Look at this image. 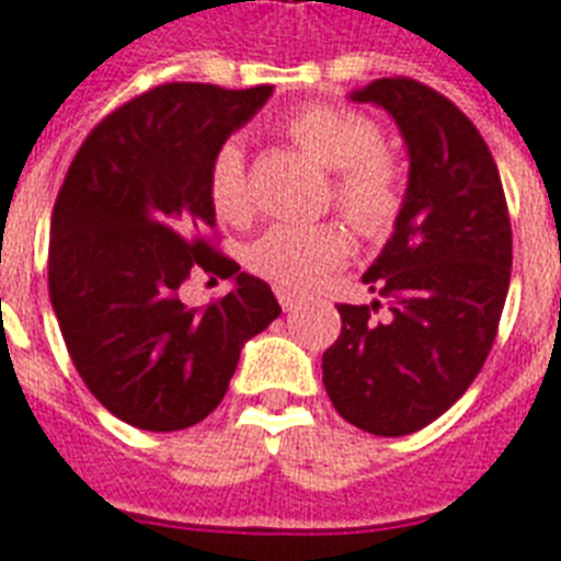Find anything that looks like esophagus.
Segmentation results:
<instances>
[{
  "mask_svg": "<svg viewBox=\"0 0 561 561\" xmlns=\"http://www.w3.org/2000/svg\"><path fill=\"white\" fill-rule=\"evenodd\" d=\"M277 301H280V307H284L286 312H293L295 309V298H289L286 293H277Z\"/></svg>",
  "mask_w": 561,
  "mask_h": 561,
  "instance_id": "obj_1",
  "label": "esophagus"
}]
</instances>
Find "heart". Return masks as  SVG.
Here are the masks:
<instances>
[{"label": "heart", "instance_id": "b5f03b06", "mask_svg": "<svg viewBox=\"0 0 561 561\" xmlns=\"http://www.w3.org/2000/svg\"><path fill=\"white\" fill-rule=\"evenodd\" d=\"M286 136L333 173L330 199L358 234L379 237L397 222L405 176L400 161L382 147V133L367 115L333 103H312L289 118ZM208 199L222 222L240 226L252 217V182L243 147L237 141H226L210 159ZM347 254L351 240L344 228L321 222L268 228L254 240L245 260L254 275L266 277L280 293L301 295L321 284L327 272L342 266Z\"/></svg>", "mask_w": 561, "mask_h": 561}]
</instances>
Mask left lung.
Wrapping results in <instances>:
<instances>
[{
	"mask_svg": "<svg viewBox=\"0 0 561 561\" xmlns=\"http://www.w3.org/2000/svg\"><path fill=\"white\" fill-rule=\"evenodd\" d=\"M351 98L391 112L411 173L391 240L362 277L379 301L339 304L342 333L321 370L347 423L402 437L481 374L507 301L513 228L490 147L449 98L414 78H379Z\"/></svg>",
	"mask_w": 561,
	"mask_h": 561,
	"instance_id": "1",
	"label": "left lung"
}]
</instances>
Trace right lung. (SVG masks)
Returning a JSON list of instances; mask_svg holds the SVG:
<instances>
[{"mask_svg":"<svg viewBox=\"0 0 561 561\" xmlns=\"http://www.w3.org/2000/svg\"><path fill=\"white\" fill-rule=\"evenodd\" d=\"M272 87L161 83L121 103L71 159L51 214L48 295L62 342L98 402L145 432H179L214 411L240 351L277 316L266 280L210 245V159ZM194 271L236 289L187 310Z\"/></svg>","mask_w":561,"mask_h":561,"instance_id":"add662e5","label":"right lung"}]
</instances>
